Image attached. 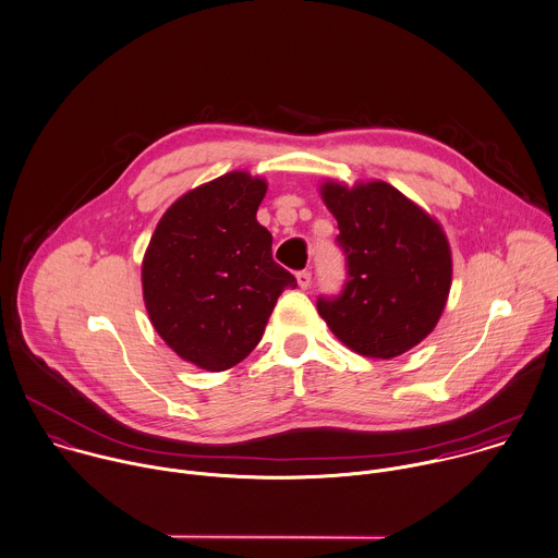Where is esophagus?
<instances>
[{"label": "esophagus", "mask_w": 558, "mask_h": 558, "mask_svg": "<svg viewBox=\"0 0 558 558\" xmlns=\"http://www.w3.org/2000/svg\"><path fill=\"white\" fill-rule=\"evenodd\" d=\"M296 283L301 290H307L312 286V272L310 270H299L296 272Z\"/></svg>", "instance_id": "obj_1"}]
</instances>
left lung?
I'll return each instance as SVG.
<instances>
[{
  "mask_svg": "<svg viewBox=\"0 0 558 558\" xmlns=\"http://www.w3.org/2000/svg\"><path fill=\"white\" fill-rule=\"evenodd\" d=\"M320 194L338 220L347 281L340 294L318 296V314L360 355L405 353L436 327L449 294L451 253L442 229L381 181L353 190L325 183Z\"/></svg>",
  "mask_w": 558,
  "mask_h": 558,
  "instance_id": "obj_1",
  "label": "left lung"
}]
</instances>
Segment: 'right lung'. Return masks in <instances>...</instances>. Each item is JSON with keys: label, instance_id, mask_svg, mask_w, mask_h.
Segmentation results:
<instances>
[{"label": "right lung", "instance_id": "obj_1", "mask_svg": "<svg viewBox=\"0 0 558 558\" xmlns=\"http://www.w3.org/2000/svg\"><path fill=\"white\" fill-rule=\"evenodd\" d=\"M266 181L229 172L181 196L148 244L142 283L157 333L183 360L227 371L262 340L292 272L255 218Z\"/></svg>", "mask_w": 558, "mask_h": 558}]
</instances>
